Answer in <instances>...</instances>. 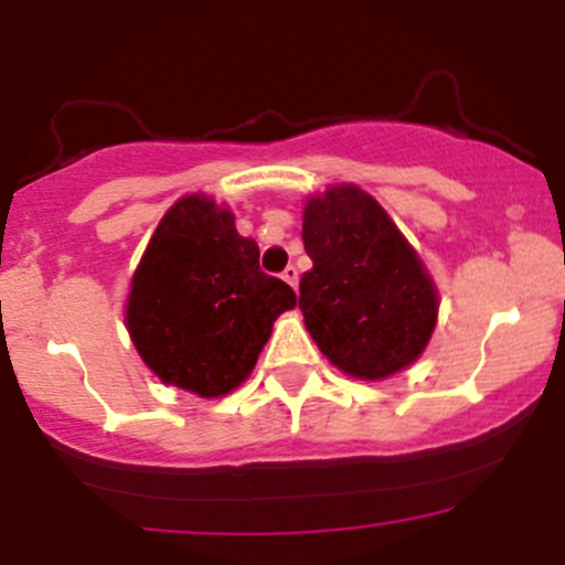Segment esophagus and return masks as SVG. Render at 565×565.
<instances>
[{"label": "esophagus", "instance_id": "1", "mask_svg": "<svg viewBox=\"0 0 565 565\" xmlns=\"http://www.w3.org/2000/svg\"><path fill=\"white\" fill-rule=\"evenodd\" d=\"M281 278H284V281L289 284V287H292V289H298V267H292V265H289L287 270L281 273Z\"/></svg>", "mask_w": 565, "mask_h": 565}]
</instances>
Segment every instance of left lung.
Returning a JSON list of instances; mask_svg holds the SVG:
<instances>
[{"label": "left lung", "instance_id": "1", "mask_svg": "<svg viewBox=\"0 0 565 565\" xmlns=\"http://www.w3.org/2000/svg\"><path fill=\"white\" fill-rule=\"evenodd\" d=\"M303 246L315 265L298 306L322 355L361 380L418 361L437 324V289L377 199L358 185L311 196Z\"/></svg>", "mask_w": 565, "mask_h": 565}]
</instances>
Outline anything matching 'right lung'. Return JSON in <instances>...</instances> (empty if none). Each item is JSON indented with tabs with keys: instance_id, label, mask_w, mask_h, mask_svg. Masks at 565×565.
<instances>
[{
	"instance_id": "add662e5",
	"label": "right lung",
	"mask_w": 565,
	"mask_h": 565,
	"mask_svg": "<svg viewBox=\"0 0 565 565\" xmlns=\"http://www.w3.org/2000/svg\"><path fill=\"white\" fill-rule=\"evenodd\" d=\"M292 287L259 270V246L235 215L193 193L161 218L134 273L130 339L161 383L204 398L235 391L256 366Z\"/></svg>"
}]
</instances>
